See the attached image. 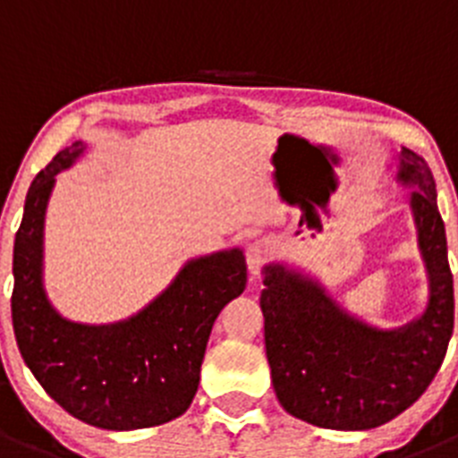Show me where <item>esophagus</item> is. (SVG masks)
<instances>
[{
    "mask_svg": "<svg viewBox=\"0 0 458 458\" xmlns=\"http://www.w3.org/2000/svg\"><path fill=\"white\" fill-rule=\"evenodd\" d=\"M270 257V245L268 241H257L250 245L248 250V268L252 275H259L261 273V268H264V264L268 261Z\"/></svg>",
    "mask_w": 458,
    "mask_h": 458,
    "instance_id": "obj_1",
    "label": "esophagus"
}]
</instances>
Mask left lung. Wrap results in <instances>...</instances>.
I'll return each instance as SVG.
<instances>
[{"label":"left lung","mask_w":458,"mask_h":458,"mask_svg":"<svg viewBox=\"0 0 458 458\" xmlns=\"http://www.w3.org/2000/svg\"><path fill=\"white\" fill-rule=\"evenodd\" d=\"M396 181L412 185L411 210L428 277L422 317L380 330L351 317L317 279L264 266L266 355L279 403L321 428L365 431L402 415L438 374L454 330V286L431 169L402 148Z\"/></svg>","instance_id":"left-lung-1"}]
</instances>
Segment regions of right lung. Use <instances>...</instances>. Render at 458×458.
I'll list each match as a JSON object with an SVG mask.
<instances>
[{
  "label": "right lung",
  "instance_id": "obj_1",
  "mask_svg": "<svg viewBox=\"0 0 458 458\" xmlns=\"http://www.w3.org/2000/svg\"><path fill=\"white\" fill-rule=\"evenodd\" d=\"M82 153V141L56 153L27 192L13 245L15 339L36 380L72 418L109 431L156 427L192 403L213 323L245 291V254L233 248L192 259L125 321L64 318L43 289V225L55 176Z\"/></svg>",
  "mask_w": 458,
  "mask_h": 458
}]
</instances>
